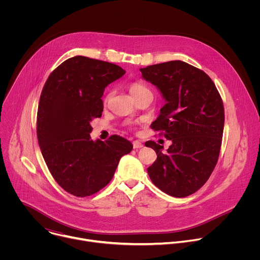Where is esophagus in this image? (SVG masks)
Listing matches in <instances>:
<instances>
[{"label":"esophagus","instance_id":"esophagus-1","mask_svg":"<svg viewBox=\"0 0 260 260\" xmlns=\"http://www.w3.org/2000/svg\"><path fill=\"white\" fill-rule=\"evenodd\" d=\"M133 146H134V149H140V148H142L144 145L141 141H134Z\"/></svg>","mask_w":260,"mask_h":260}]
</instances>
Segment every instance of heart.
<instances>
[{
  "label": "heart",
  "instance_id": "1",
  "mask_svg": "<svg viewBox=\"0 0 260 260\" xmlns=\"http://www.w3.org/2000/svg\"><path fill=\"white\" fill-rule=\"evenodd\" d=\"M147 90H148V88L145 85H143L142 83H138V82H135L129 86V92L133 96H136V95H138L144 91H147ZM108 99H109V95L106 98L105 102H107Z\"/></svg>",
  "mask_w": 260,
  "mask_h": 260
}]
</instances>
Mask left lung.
<instances>
[{
  "label": "left lung",
  "mask_w": 260,
  "mask_h": 260,
  "mask_svg": "<svg viewBox=\"0 0 260 260\" xmlns=\"http://www.w3.org/2000/svg\"><path fill=\"white\" fill-rule=\"evenodd\" d=\"M140 71L166 102L151 128L172 141L165 153L164 146L145 143L157 154L148 175L167 194L188 197L207 182L217 164L224 127L223 103L207 74L187 62L172 60Z\"/></svg>",
  "instance_id": "left-lung-1"
}]
</instances>
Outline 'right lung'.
I'll list each match as a JSON object with an SVG mask.
<instances>
[{
	"mask_svg": "<svg viewBox=\"0 0 260 260\" xmlns=\"http://www.w3.org/2000/svg\"><path fill=\"white\" fill-rule=\"evenodd\" d=\"M125 74L114 63L77 55L60 63L41 92L37 136L54 180L67 192L89 197L113 178L133 144L119 136L92 141L90 122L102 116L105 88Z\"/></svg>",
	"mask_w": 260,
	"mask_h": 260,
	"instance_id": "right-lung-1",
	"label": "right lung"
}]
</instances>
